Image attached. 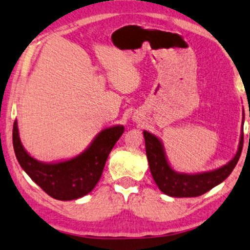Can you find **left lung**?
<instances>
[{
    "instance_id": "obj_1",
    "label": "left lung",
    "mask_w": 250,
    "mask_h": 250,
    "mask_svg": "<svg viewBox=\"0 0 250 250\" xmlns=\"http://www.w3.org/2000/svg\"><path fill=\"white\" fill-rule=\"evenodd\" d=\"M144 137L146 155L153 179L165 194L176 198L199 197L222 183L237 166L244 145V135H241L237 154L224 167L204 174L185 175L177 174L169 167L161 143L155 136L144 131Z\"/></svg>"
}]
</instances>
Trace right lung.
I'll list each match as a JSON object with an SVG mask.
<instances>
[{"mask_svg": "<svg viewBox=\"0 0 250 250\" xmlns=\"http://www.w3.org/2000/svg\"><path fill=\"white\" fill-rule=\"evenodd\" d=\"M123 131L122 125L105 129L81 155L53 165L41 164L28 155L19 139L17 121L13 123L12 143L19 165L46 194L57 200H73L92 191Z\"/></svg>", "mask_w": 250, "mask_h": 250, "instance_id": "1", "label": "right lung"}]
</instances>
